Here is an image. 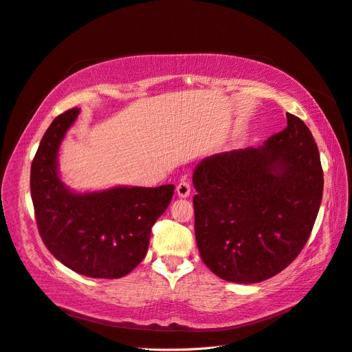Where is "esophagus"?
Masks as SVG:
<instances>
[{
  "instance_id": "esophagus-1",
  "label": "esophagus",
  "mask_w": 352,
  "mask_h": 352,
  "mask_svg": "<svg viewBox=\"0 0 352 352\" xmlns=\"http://www.w3.org/2000/svg\"><path fill=\"white\" fill-rule=\"evenodd\" d=\"M177 195L179 197H187L188 195H190V184H188L187 182L178 183V186H177Z\"/></svg>"
}]
</instances>
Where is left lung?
I'll list each match as a JSON object with an SVG mask.
<instances>
[{
  "label": "left lung",
  "instance_id": "left-lung-1",
  "mask_svg": "<svg viewBox=\"0 0 352 352\" xmlns=\"http://www.w3.org/2000/svg\"><path fill=\"white\" fill-rule=\"evenodd\" d=\"M193 184L195 235L204 263L226 281L253 284L299 256L317 219L324 178L311 131L287 113V128L260 148L202 160Z\"/></svg>",
  "mask_w": 352,
  "mask_h": 352
}]
</instances>
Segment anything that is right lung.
Masks as SVG:
<instances>
[{
	"mask_svg": "<svg viewBox=\"0 0 352 352\" xmlns=\"http://www.w3.org/2000/svg\"><path fill=\"white\" fill-rule=\"evenodd\" d=\"M78 110L59 114L31 165V197L38 233L62 265L90 278H122L148 250L153 224L168 208L174 186L117 187L76 195L60 183L56 155Z\"/></svg>",
	"mask_w": 352,
	"mask_h": 352,
	"instance_id": "obj_1",
	"label": "right lung"
}]
</instances>
